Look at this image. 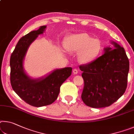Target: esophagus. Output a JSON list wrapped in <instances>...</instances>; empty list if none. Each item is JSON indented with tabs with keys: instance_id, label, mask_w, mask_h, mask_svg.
Masks as SVG:
<instances>
[{
	"instance_id": "esophagus-1",
	"label": "esophagus",
	"mask_w": 134,
	"mask_h": 134,
	"mask_svg": "<svg viewBox=\"0 0 134 134\" xmlns=\"http://www.w3.org/2000/svg\"><path fill=\"white\" fill-rule=\"evenodd\" d=\"M73 74H74V75H77V73H78V71H77V69H75L73 70Z\"/></svg>"
}]
</instances>
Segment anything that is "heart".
Wrapping results in <instances>:
<instances>
[{
  "label": "heart",
  "instance_id": "obj_1",
  "mask_svg": "<svg viewBox=\"0 0 134 134\" xmlns=\"http://www.w3.org/2000/svg\"><path fill=\"white\" fill-rule=\"evenodd\" d=\"M67 51L79 53L80 63L89 64L99 56L103 49L101 41L94 39L86 33L74 34L67 39L65 44Z\"/></svg>",
  "mask_w": 134,
  "mask_h": 134
}]
</instances>
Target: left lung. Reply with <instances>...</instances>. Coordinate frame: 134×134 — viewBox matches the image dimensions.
I'll return each instance as SVG.
<instances>
[{"label":"left lung","instance_id":"left-lung-1","mask_svg":"<svg viewBox=\"0 0 134 134\" xmlns=\"http://www.w3.org/2000/svg\"><path fill=\"white\" fill-rule=\"evenodd\" d=\"M113 47L104 48V54L92 63L80 65L84 88L82 99L92 108L108 107L126 91L129 62L124 48L111 41Z\"/></svg>","mask_w":134,"mask_h":134}]
</instances>
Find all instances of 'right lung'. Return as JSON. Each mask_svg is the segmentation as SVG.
<instances>
[{"label":"right lung","mask_w":134,"mask_h":134,"mask_svg":"<svg viewBox=\"0 0 134 134\" xmlns=\"http://www.w3.org/2000/svg\"><path fill=\"white\" fill-rule=\"evenodd\" d=\"M46 26H40L19 40L10 58V80L12 88L21 99L34 107H42L54 103L58 98L60 87L71 74V67L55 69L39 78L27 75L24 61L27 50Z\"/></svg>","instance_id":"1"}]
</instances>
